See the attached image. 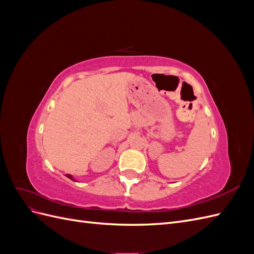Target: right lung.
Segmentation results:
<instances>
[{"label":"right lung","mask_w":254,"mask_h":254,"mask_svg":"<svg viewBox=\"0 0 254 254\" xmlns=\"http://www.w3.org/2000/svg\"><path fill=\"white\" fill-rule=\"evenodd\" d=\"M66 177H67V178H70L71 180H73V181H76V180L73 178V177H72V175H68V174H66Z\"/></svg>","instance_id":"obj_1"}]
</instances>
